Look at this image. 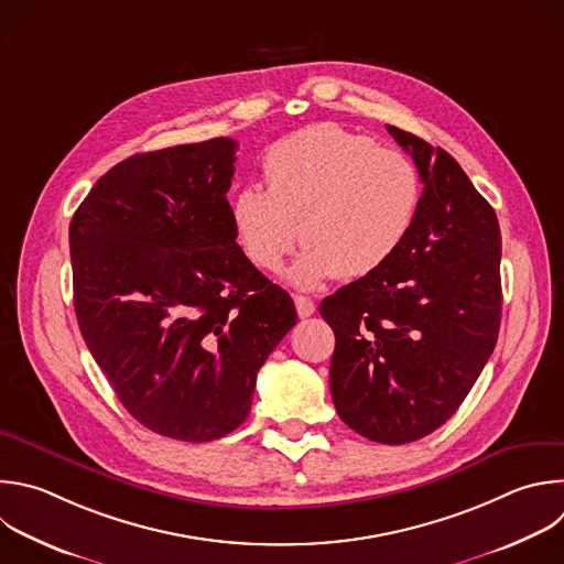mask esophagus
<instances>
[{
	"mask_svg": "<svg viewBox=\"0 0 564 564\" xmlns=\"http://www.w3.org/2000/svg\"><path fill=\"white\" fill-rule=\"evenodd\" d=\"M294 303H296V312H299V316H301V318H307V316H312V314L316 312L314 301H312V299H307V296L296 294V296H294Z\"/></svg>",
	"mask_w": 564,
	"mask_h": 564,
	"instance_id": "34e87169",
	"label": "esophagus"
}]
</instances>
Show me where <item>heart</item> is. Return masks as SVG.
I'll list each match as a JSON object with an SVG mask.
<instances>
[{
	"label": "heart",
	"mask_w": 564,
	"mask_h": 564,
	"mask_svg": "<svg viewBox=\"0 0 564 564\" xmlns=\"http://www.w3.org/2000/svg\"><path fill=\"white\" fill-rule=\"evenodd\" d=\"M263 174L268 187L250 183L232 197L235 237L257 268L276 272L301 235L305 250L290 281L303 290L381 270L410 239L423 204V176L408 154L336 123L276 141Z\"/></svg>",
	"instance_id": "obj_1"
}]
</instances>
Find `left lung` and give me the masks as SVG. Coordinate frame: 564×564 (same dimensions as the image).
Listing matches in <instances>:
<instances>
[{"label":"left lung","instance_id":"obj_1","mask_svg":"<svg viewBox=\"0 0 564 564\" xmlns=\"http://www.w3.org/2000/svg\"><path fill=\"white\" fill-rule=\"evenodd\" d=\"M423 176L403 248L377 272L323 299L334 329L329 390L345 425L403 445L438 430L489 360L502 310L500 226L458 161L397 126Z\"/></svg>","mask_w":564,"mask_h":564}]
</instances>
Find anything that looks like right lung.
Listing matches in <instances>:
<instances>
[{"label":"right lung","instance_id":"obj_1","mask_svg":"<svg viewBox=\"0 0 564 564\" xmlns=\"http://www.w3.org/2000/svg\"><path fill=\"white\" fill-rule=\"evenodd\" d=\"M237 141L132 154L70 221L75 314L121 405L154 434L208 443L250 414L257 373L296 325L292 296L237 243Z\"/></svg>","mask_w":564,"mask_h":564}]
</instances>
